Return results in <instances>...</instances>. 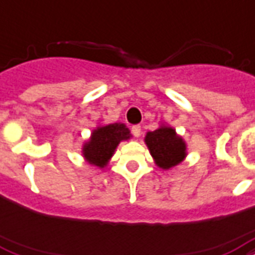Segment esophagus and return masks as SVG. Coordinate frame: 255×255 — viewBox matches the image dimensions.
Returning a JSON list of instances; mask_svg holds the SVG:
<instances>
[{
  "instance_id": "esophagus-1",
  "label": "esophagus",
  "mask_w": 255,
  "mask_h": 255,
  "mask_svg": "<svg viewBox=\"0 0 255 255\" xmlns=\"http://www.w3.org/2000/svg\"><path fill=\"white\" fill-rule=\"evenodd\" d=\"M131 131H132V133H133V136H135V137H139L140 133H141V127H140L139 124H136V126H133V127L131 128Z\"/></svg>"
}]
</instances>
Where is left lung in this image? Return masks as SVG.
<instances>
[{"label": "left lung", "mask_w": 255, "mask_h": 255, "mask_svg": "<svg viewBox=\"0 0 255 255\" xmlns=\"http://www.w3.org/2000/svg\"><path fill=\"white\" fill-rule=\"evenodd\" d=\"M148 149L157 167L169 169L180 164L186 156V144L172 127L161 126L152 132H147L145 139Z\"/></svg>", "instance_id": "obj_1"}]
</instances>
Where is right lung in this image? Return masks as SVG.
<instances>
[{"label":"right lung","instance_id":"add662e5","mask_svg":"<svg viewBox=\"0 0 255 255\" xmlns=\"http://www.w3.org/2000/svg\"><path fill=\"white\" fill-rule=\"evenodd\" d=\"M131 137L129 129L124 124L114 123L96 127L88 141L83 144L82 155L88 164L104 168L114 155L120 141Z\"/></svg>","mask_w":255,"mask_h":255}]
</instances>
